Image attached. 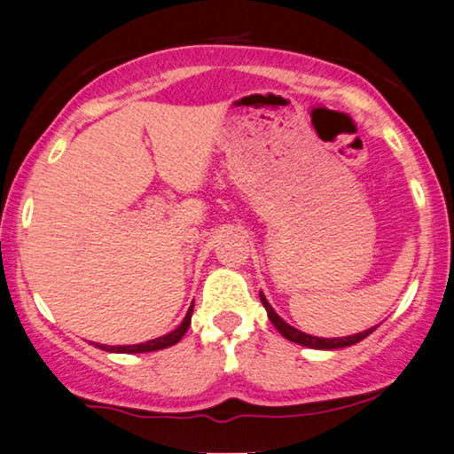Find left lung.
Returning a JSON list of instances; mask_svg holds the SVG:
<instances>
[{"label":"left lung","mask_w":454,"mask_h":454,"mask_svg":"<svg viewBox=\"0 0 454 454\" xmlns=\"http://www.w3.org/2000/svg\"><path fill=\"white\" fill-rule=\"evenodd\" d=\"M260 301H262V306L266 308V314H269V318L272 325H275V328L278 333L283 334L285 339L291 340V343H297L301 347H309V349H322V351H333V349H343V347H351L359 343V340H364L365 337H370L372 333L376 331V326L368 328V331L364 333H356V334H349V337H334V339H322V337H312V334H306L301 331H297L295 326H291L289 322H285L281 316H278L275 309H272V306L269 303V300H266L262 291H260Z\"/></svg>","instance_id":"1"}]
</instances>
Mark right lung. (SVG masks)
<instances>
[{
  "label": "right lung",
  "mask_w": 454,
  "mask_h": 454,
  "mask_svg": "<svg viewBox=\"0 0 454 454\" xmlns=\"http://www.w3.org/2000/svg\"><path fill=\"white\" fill-rule=\"evenodd\" d=\"M192 312H194V301H192L188 314H185V318L182 320V325H179L176 331H171L169 334H163V337L146 340V343H138V345H101V343H90V345H95V347H98V349L109 351V353H148V351L167 349V347L176 345V343H179V340H182L185 331H188V328H190Z\"/></svg>",
  "instance_id": "obj_1"
}]
</instances>
